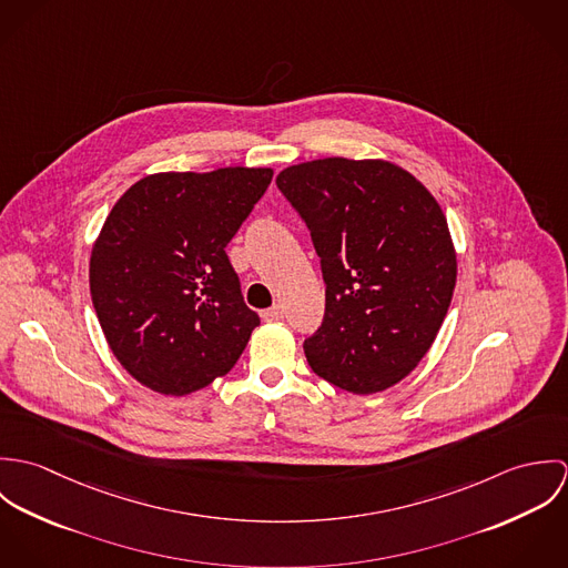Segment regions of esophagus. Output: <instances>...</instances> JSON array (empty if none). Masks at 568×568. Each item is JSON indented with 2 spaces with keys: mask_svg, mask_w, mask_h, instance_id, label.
<instances>
[{
  "mask_svg": "<svg viewBox=\"0 0 568 568\" xmlns=\"http://www.w3.org/2000/svg\"><path fill=\"white\" fill-rule=\"evenodd\" d=\"M284 317V308L277 304V306H273V308H268V311H264L262 313V320L264 322H280Z\"/></svg>",
  "mask_w": 568,
  "mask_h": 568,
  "instance_id": "34e87169",
  "label": "esophagus"
}]
</instances>
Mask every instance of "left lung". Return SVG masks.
<instances>
[{
	"label": "left lung",
	"mask_w": 568,
	"mask_h": 568,
	"mask_svg": "<svg viewBox=\"0 0 568 568\" xmlns=\"http://www.w3.org/2000/svg\"><path fill=\"white\" fill-rule=\"evenodd\" d=\"M275 183L322 257L325 315L304 341L308 365L356 396L394 387L430 349L457 282L439 203L383 160L297 163Z\"/></svg>",
	"instance_id": "obj_1"
}]
</instances>
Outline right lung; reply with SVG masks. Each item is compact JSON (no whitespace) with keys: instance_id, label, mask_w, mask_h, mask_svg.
<instances>
[{"instance_id":"right-lung-1","label":"right lung","mask_w":568,"mask_h":568,"mask_svg":"<svg viewBox=\"0 0 568 568\" xmlns=\"http://www.w3.org/2000/svg\"><path fill=\"white\" fill-rule=\"evenodd\" d=\"M273 179L271 168L158 172L109 212L89 260V288L120 365L163 396L225 376L260 317L225 253Z\"/></svg>"}]
</instances>
